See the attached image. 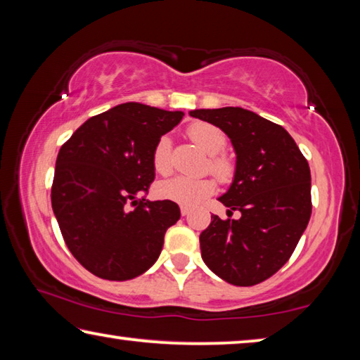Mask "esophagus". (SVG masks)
<instances>
[{
  "label": "esophagus",
  "instance_id": "obj_1",
  "mask_svg": "<svg viewBox=\"0 0 360 360\" xmlns=\"http://www.w3.org/2000/svg\"><path fill=\"white\" fill-rule=\"evenodd\" d=\"M181 214L182 216H188V214H191V210H188V208H186V206H182V208H181Z\"/></svg>",
  "mask_w": 360,
  "mask_h": 360
}]
</instances>
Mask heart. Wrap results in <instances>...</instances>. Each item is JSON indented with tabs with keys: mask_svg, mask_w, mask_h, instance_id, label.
I'll use <instances>...</instances> for the list:
<instances>
[{
	"mask_svg": "<svg viewBox=\"0 0 360 360\" xmlns=\"http://www.w3.org/2000/svg\"><path fill=\"white\" fill-rule=\"evenodd\" d=\"M187 135L192 141L210 155L208 168L219 181L229 182L235 176V162L229 155L222 154L227 148V136L222 130L205 122H195L187 129ZM152 165L158 174H168L173 169V144L168 136H162L152 150ZM214 181L211 178H176L162 181L157 184L155 193L158 198L173 202L176 205L193 208L211 197L214 192Z\"/></svg>",
	"mask_w": 360,
	"mask_h": 360,
	"instance_id": "obj_1",
	"label": "heart"
}]
</instances>
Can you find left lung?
Listing matches in <instances>:
<instances>
[{"label": "left lung", "instance_id": "obj_1", "mask_svg": "<svg viewBox=\"0 0 360 360\" xmlns=\"http://www.w3.org/2000/svg\"><path fill=\"white\" fill-rule=\"evenodd\" d=\"M230 138L235 178L219 202L227 216H211L200 235L202 259L233 285L265 281L290 259L311 216V173L307 158L281 125L243 108L195 109Z\"/></svg>", "mask_w": 360, "mask_h": 360}]
</instances>
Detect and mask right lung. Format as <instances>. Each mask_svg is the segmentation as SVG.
<instances>
[{"instance_id": "add662e5", "label": "right lung", "mask_w": 360, "mask_h": 360, "mask_svg": "<svg viewBox=\"0 0 360 360\" xmlns=\"http://www.w3.org/2000/svg\"><path fill=\"white\" fill-rule=\"evenodd\" d=\"M184 112L124 103L85 120L57 155L52 210L85 270L109 281L143 275L162 252L179 206L149 202L152 150Z\"/></svg>"}]
</instances>
